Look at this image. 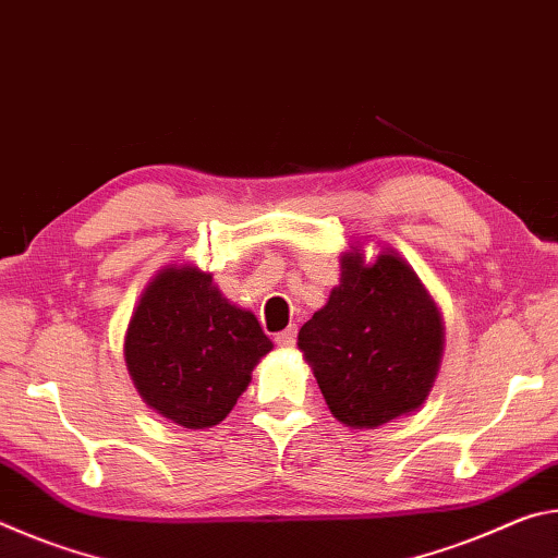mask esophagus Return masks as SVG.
I'll return each instance as SVG.
<instances>
[{"instance_id":"obj_1","label":"esophagus","mask_w":558,"mask_h":558,"mask_svg":"<svg viewBox=\"0 0 558 558\" xmlns=\"http://www.w3.org/2000/svg\"><path fill=\"white\" fill-rule=\"evenodd\" d=\"M295 339H298V327L290 325L288 329H282V332L276 335V344L278 347H292V344H295Z\"/></svg>"}]
</instances>
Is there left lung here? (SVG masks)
Masks as SVG:
<instances>
[{"instance_id": "1", "label": "left lung", "mask_w": 558, "mask_h": 558, "mask_svg": "<svg viewBox=\"0 0 558 558\" xmlns=\"http://www.w3.org/2000/svg\"><path fill=\"white\" fill-rule=\"evenodd\" d=\"M298 347L325 401L352 428L384 426L426 401L438 374L442 325L415 272L393 253L364 266L342 256V278L302 325Z\"/></svg>"}]
</instances>
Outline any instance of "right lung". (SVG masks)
I'll use <instances>...</instances> for the list:
<instances>
[{
  "mask_svg": "<svg viewBox=\"0 0 558 558\" xmlns=\"http://www.w3.org/2000/svg\"><path fill=\"white\" fill-rule=\"evenodd\" d=\"M270 349L256 315L221 298L209 272L167 268L130 319L125 362L147 405L196 430L231 413Z\"/></svg>",
  "mask_w": 558,
  "mask_h": 558,
  "instance_id": "1",
  "label": "right lung"
}]
</instances>
